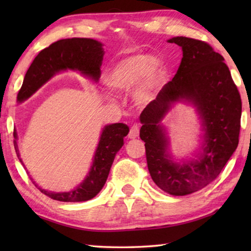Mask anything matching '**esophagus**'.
<instances>
[{
    "mask_svg": "<svg viewBox=\"0 0 251 251\" xmlns=\"http://www.w3.org/2000/svg\"><path fill=\"white\" fill-rule=\"evenodd\" d=\"M138 134H139V129H138V127H137V126H133V127H130V129H129V134H128V138H130V139H135V138L137 137V136H138Z\"/></svg>",
    "mask_w": 251,
    "mask_h": 251,
    "instance_id": "34e87169",
    "label": "esophagus"
}]
</instances>
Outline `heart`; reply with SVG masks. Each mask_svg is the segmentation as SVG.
Listing matches in <instances>:
<instances>
[{
  "instance_id": "obj_1",
  "label": "heart",
  "mask_w": 251,
  "mask_h": 251,
  "mask_svg": "<svg viewBox=\"0 0 251 251\" xmlns=\"http://www.w3.org/2000/svg\"><path fill=\"white\" fill-rule=\"evenodd\" d=\"M163 70L159 62L146 54H134L122 59L107 75V84L114 90L127 91L148 76L151 82L158 79Z\"/></svg>"
}]
</instances>
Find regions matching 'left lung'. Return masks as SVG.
I'll use <instances>...</instances> for the list:
<instances>
[{"label": "left lung", "mask_w": 251, "mask_h": 251, "mask_svg": "<svg viewBox=\"0 0 251 251\" xmlns=\"http://www.w3.org/2000/svg\"><path fill=\"white\" fill-rule=\"evenodd\" d=\"M182 50L174 78L139 116L143 124L147 167L151 179L173 196L198 192L217 177L239 143L241 99L224 57L206 42L177 36L168 41ZM193 99L205 126L206 144L198 160L173 163L166 154L167 139L160 125L172 101Z\"/></svg>", "instance_id": "left-lung-1"}]
</instances>
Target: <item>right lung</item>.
I'll return each mask as SVG.
<instances>
[{
  "label": "right lung",
  "mask_w": 251,
  "mask_h": 251,
  "mask_svg": "<svg viewBox=\"0 0 251 251\" xmlns=\"http://www.w3.org/2000/svg\"><path fill=\"white\" fill-rule=\"evenodd\" d=\"M104 57V50L100 42L92 39H64L42 50L34 58L19 91L18 100L23 101L35 93L52 76L63 70H77L91 76L95 80L100 77V66ZM129 128L123 123L106 126L100 135L94 161L90 174L82 184L69 193H52L35 185L46 196L55 201L65 202L86 201L100 192L107 179L112 164L117 151L124 144L125 136ZM14 138L16 133L14 131ZM14 139V148L21 163L20 152ZM23 164V163H22ZM31 180H33L31 178ZM33 184L35 182L33 181Z\"/></svg>",
  "instance_id": "obj_1"
}]
</instances>
